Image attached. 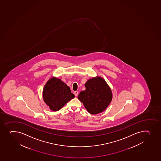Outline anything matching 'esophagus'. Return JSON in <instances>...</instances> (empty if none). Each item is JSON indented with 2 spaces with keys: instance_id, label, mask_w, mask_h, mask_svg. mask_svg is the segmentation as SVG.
I'll list each match as a JSON object with an SVG mask.
<instances>
[{
  "instance_id": "34e87169",
  "label": "esophagus",
  "mask_w": 161,
  "mask_h": 161,
  "mask_svg": "<svg viewBox=\"0 0 161 161\" xmlns=\"http://www.w3.org/2000/svg\"><path fill=\"white\" fill-rule=\"evenodd\" d=\"M74 94H75V96H77L78 95V91H75V92H74Z\"/></svg>"
}]
</instances>
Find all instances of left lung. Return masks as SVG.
<instances>
[{"instance_id":"8db88e82","label":"left lung","mask_w":161,"mask_h":161,"mask_svg":"<svg viewBox=\"0 0 161 161\" xmlns=\"http://www.w3.org/2000/svg\"><path fill=\"white\" fill-rule=\"evenodd\" d=\"M85 86L86 90L80 92L78 99L90 114L102 113L107 108L113 98L109 86L100 76L88 80Z\"/></svg>"}]
</instances>
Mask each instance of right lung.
Returning a JSON list of instances; mask_svg holds the SVG:
<instances>
[{
	"label": "right lung",
	"mask_w": 161,
	"mask_h": 161,
	"mask_svg": "<svg viewBox=\"0 0 161 161\" xmlns=\"http://www.w3.org/2000/svg\"><path fill=\"white\" fill-rule=\"evenodd\" d=\"M44 101L53 111H58L75 98L69 86L60 79L53 77L45 84L43 91Z\"/></svg>",
	"instance_id": "right-lung-1"
}]
</instances>
